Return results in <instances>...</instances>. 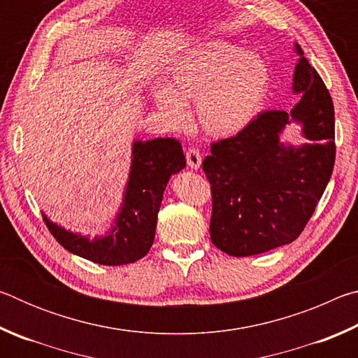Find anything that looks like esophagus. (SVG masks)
Masks as SVG:
<instances>
[{
    "label": "esophagus",
    "mask_w": 358,
    "mask_h": 358,
    "mask_svg": "<svg viewBox=\"0 0 358 358\" xmlns=\"http://www.w3.org/2000/svg\"><path fill=\"white\" fill-rule=\"evenodd\" d=\"M186 162L187 166H189L192 171H197L199 167L202 164V155L201 151L196 150V148H189L186 151Z\"/></svg>",
    "instance_id": "esophagus-1"
}]
</instances>
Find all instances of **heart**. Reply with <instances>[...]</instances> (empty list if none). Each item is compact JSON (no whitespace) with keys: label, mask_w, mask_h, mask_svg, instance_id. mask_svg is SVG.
I'll return each instance as SVG.
<instances>
[{"label":"heart","mask_w":358,"mask_h":358,"mask_svg":"<svg viewBox=\"0 0 358 358\" xmlns=\"http://www.w3.org/2000/svg\"><path fill=\"white\" fill-rule=\"evenodd\" d=\"M271 68L256 52L226 41L202 42L169 66L153 102L175 128L189 123L186 104L196 101V120L211 137L229 138L250 128L271 90Z\"/></svg>","instance_id":"obj_1"}]
</instances>
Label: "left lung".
<instances>
[{
  "instance_id": "8db88e82",
  "label": "left lung",
  "mask_w": 358,
  "mask_h": 358,
  "mask_svg": "<svg viewBox=\"0 0 358 358\" xmlns=\"http://www.w3.org/2000/svg\"><path fill=\"white\" fill-rule=\"evenodd\" d=\"M289 113L262 112L238 136L211 145L202 169L213 192L210 238L229 256H256L292 243L329 185L335 166V110L329 90L300 45ZM299 124L305 144L282 138Z\"/></svg>"
}]
</instances>
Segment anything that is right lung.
<instances>
[{
  "instance_id": "obj_1",
  "label": "right lung",
  "mask_w": 358,
  "mask_h": 358,
  "mask_svg": "<svg viewBox=\"0 0 358 358\" xmlns=\"http://www.w3.org/2000/svg\"><path fill=\"white\" fill-rule=\"evenodd\" d=\"M186 167L183 147L172 137L132 142L131 167L123 199L108 227L99 235L72 232L42 217L64 250L99 265H126L147 256L155 241L157 211L172 175Z\"/></svg>"
}]
</instances>
